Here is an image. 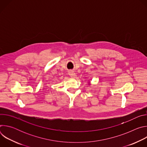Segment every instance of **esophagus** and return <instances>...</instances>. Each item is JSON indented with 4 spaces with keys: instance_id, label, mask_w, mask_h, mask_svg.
Instances as JSON below:
<instances>
[{
    "instance_id": "obj_1",
    "label": "esophagus",
    "mask_w": 147,
    "mask_h": 147,
    "mask_svg": "<svg viewBox=\"0 0 147 147\" xmlns=\"http://www.w3.org/2000/svg\"><path fill=\"white\" fill-rule=\"evenodd\" d=\"M69 75L71 77H73V78H75V77H76V74L74 72V71H69Z\"/></svg>"
}]
</instances>
